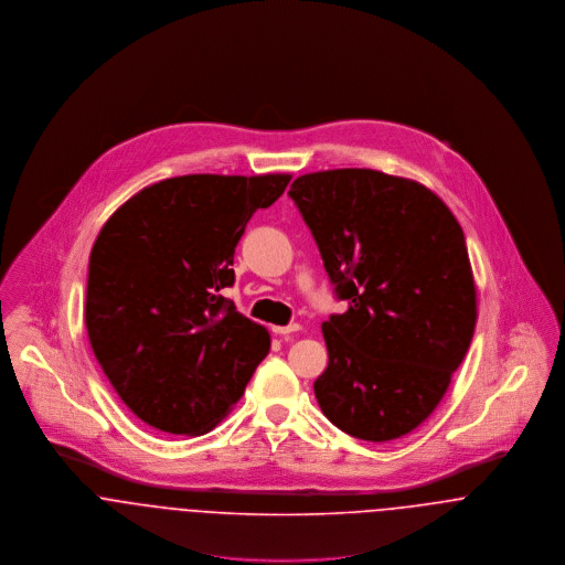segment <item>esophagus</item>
<instances>
[{"label": "esophagus", "instance_id": "34e87169", "mask_svg": "<svg viewBox=\"0 0 565 565\" xmlns=\"http://www.w3.org/2000/svg\"><path fill=\"white\" fill-rule=\"evenodd\" d=\"M301 327L297 324V322H292V324H286V327H273V333H277V335H290V333H295V331H299Z\"/></svg>", "mask_w": 565, "mask_h": 565}]
</instances>
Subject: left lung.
I'll return each instance as SVG.
<instances>
[{
	"instance_id": "1",
	"label": "left lung",
	"mask_w": 565,
	"mask_h": 565,
	"mask_svg": "<svg viewBox=\"0 0 565 565\" xmlns=\"http://www.w3.org/2000/svg\"><path fill=\"white\" fill-rule=\"evenodd\" d=\"M288 194L349 301L322 322L318 405L353 438H401L438 407L475 333L463 232L436 192L373 169L308 173Z\"/></svg>"
}]
</instances>
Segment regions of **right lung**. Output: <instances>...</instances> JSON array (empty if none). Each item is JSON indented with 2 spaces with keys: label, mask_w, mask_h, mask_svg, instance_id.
<instances>
[{
  "label": "right lung",
  "mask_w": 565,
  "mask_h": 565,
  "mask_svg": "<svg viewBox=\"0 0 565 565\" xmlns=\"http://www.w3.org/2000/svg\"><path fill=\"white\" fill-rule=\"evenodd\" d=\"M290 175H182L136 192L90 259L86 329L127 407L173 436L212 431L268 355V331L223 297L255 210Z\"/></svg>",
  "instance_id": "right-lung-1"
}]
</instances>
